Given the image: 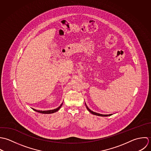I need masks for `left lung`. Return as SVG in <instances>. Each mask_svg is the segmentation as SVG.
<instances>
[{
	"instance_id": "left-lung-1",
	"label": "left lung",
	"mask_w": 151,
	"mask_h": 151,
	"mask_svg": "<svg viewBox=\"0 0 151 151\" xmlns=\"http://www.w3.org/2000/svg\"><path fill=\"white\" fill-rule=\"evenodd\" d=\"M86 108H87V109L88 110V111H89V112H91V114H94V115H96V116H101V117H107V116H111L112 114H99V113H95V112H94V111H91V110L88 107V106L86 105Z\"/></svg>"
}]
</instances>
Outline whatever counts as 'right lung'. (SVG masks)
<instances>
[{
	"label": "right lung",
	"instance_id": "right-lung-1",
	"mask_svg": "<svg viewBox=\"0 0 151 151\" xmlns=\"http://www.w3.org/2000/svg\"><path fill=\"white\" fill-rule=\"evenodd\" d=\"M62 103L60 105V107H58V108L55 109H54V110H47V111H40V110H37L35 109H32L33 110L38 112V113H42V114H51V113H55L56 111H58L60 109V107L62 106Z\"/></svg>",
	"mask_w": 151,
	"mask_h": 151
}]
</instances>
